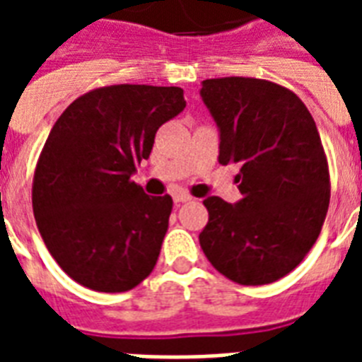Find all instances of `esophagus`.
Segmentation results:
<instances>
[{
	"label": "esophagus",
	"mask_w": 362,
	"mask_h": 362,
	"mask_svg": "<svg viewBox=\"0 0 362 362\" xmlns=\"http://www.w3.org/2000/svg\"><path fill=\"white\" fill-rule=\"evenodd\" d=\"M173 201H175L176 204H180V203H187V201H192V197H189L187 193L178 192V193H175V195H173Z\"/></svg>",
	"instance_id": "esophagus-1"
}]
</instances>
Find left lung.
Wrapping results in <instances>:
<instances>
[{
	"label": "left lung",
	"instance_id": "left-lung-1",
	"mask_svg": "<svg viewBox=\"0 0 362 362\" xmlns=\"http://www.w3.org/2000/svg\"><path fill=\"white\" fill-rule=\"evenodd\" d=\"M201 86L220 131L218 161L240 165L242 199H204L199 242L229 280L272 284L306 257L325 221L331 184L320 133L306 105L274 82L227 76Z\"/></svg>",
	"mask_w": 362,
	"mask_h": 362
}]
</instances>
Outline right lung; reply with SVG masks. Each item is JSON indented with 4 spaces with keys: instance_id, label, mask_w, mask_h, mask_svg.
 Returning a JSON list of instances; mask_svg holds the SVG:
<instances>
[{
    "instance_id": "1",
    "label": "right lung",
    "mask_w": 362,
    "mask_h": 362,
    "mask_svg": "<svg viewBox=\"0 0 362 362\" xmlns=\"http://www.w3.org/2000/svg\"><path fill=\"white\" fill-rule=\"evenodd\" d=\"M184 107L182 88L107 86L75 99L50 129L33 214L50 255L81 286L129 291L158 263L173 199L150 197L131 176Z\"/></svg>"
}]
</instances>
